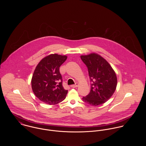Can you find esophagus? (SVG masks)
Here are the masks:
<instances>
[{
	"label": "esophagus",
	"mask_w": 146,
	"mask_h": 146,
	"mask_svg": "<svg viewBox=\"0 0 146 146\" xmlns=\"http://www.w3.org/2000/svg\"><path fill=\"white\" fill-rule=\"evenodd\" d=\"M78 86H79V83H75V84H74V85H71V87L73 88H77Z\"/></svg>",
	"instance_id": "obj_1"
}]
</instances>
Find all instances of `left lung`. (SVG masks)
Here are the masks:
<instances>
[{
  "instance_id": "1",
  "label": "left lung",
  "mask_w": 146,
  "mask_h": 146,
  "mask_svg": "<svg viewBox=\"0 0 146 146\" xmlns=\"http://www.w3.org/2000/svg\"><path fill=\"white\" fill-rule=\"evenodd\" d=\"M82 60L86 66L90 77V93L83 97L85 102L97 106L107 101L114 93L117 83L116 73L104 58L96 53L82 55Z\"/></svg>"
}]
</instances>
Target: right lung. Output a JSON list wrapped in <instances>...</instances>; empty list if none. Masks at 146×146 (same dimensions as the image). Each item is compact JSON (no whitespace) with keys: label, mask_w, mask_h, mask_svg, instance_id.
Listing matches in <instances>:
<instances>
[{"label":"right lung","mask_w":146,"mask_h":146,"mask_svg":"<svg viewBox=\"0 0 146 146\" xmlns=\"http://www.w3.org/2000/svg\"><path fill=\"white\" fill-rule=\"evenodd\" d=\"M67 58V56L49 54L42 59L34 70L31 79L33 91L46 104H57L66 98L68 90L63 87L59 69Z\"/></svg>","instance_id":"obj_1"}]
</instances>
